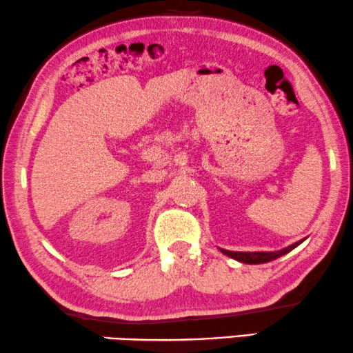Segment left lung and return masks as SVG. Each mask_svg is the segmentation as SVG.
<instances>
[{
    "label": "left lung",
    "mask_w": 353,
    "mask_h": 353,
    "mask_svg": "<svg viewBox=\"0 0 353 353\" xmlns=\"http://www.w3.org/2000/svg\"><path fill=\"white\" fill-rule=\"evenodd\" d=\"M304 240H305V238H304ZM304 240L292 243V245L283 248V250H280V251H252V252L248 251V252H243V251L222 250V248H219V250H221L222 254L232 257V259H235L238 262H243V264H265V262L275 261V259H278V257L288 254V252L299 246Z\"/></svg>",
    "instance_id": "1"
}]
</instances>
